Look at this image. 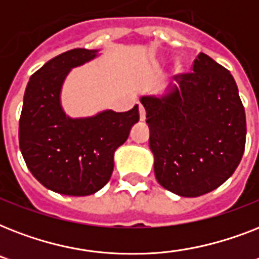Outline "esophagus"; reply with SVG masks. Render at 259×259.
<instances>
[{
  "label": "esophagus",
  "mask_w": 259,
  "mask_h": 259,
  "mask_svg": "<svg viewBox=\"0 0 259 259\" xmlns=\"http://www.w3.org/2000/svg\"><path fill=\"white\" fill-rule=\"evenodd\" d=\"M140 118H141V121L146 119V110L144 106H140Z\"/></svg>",
  "instance_id": "1"
}]
</instances>
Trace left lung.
Segmentation results:
<instances>
[{
	"instance_id": "1",
	"label": "left lung",
	"mask_w": 259,
	"mask_h": 259,
	"mask_svg": "<svg viewBox=\"0 0 259 259\" xmlns=\"http://www.w3.org/2000/svg\"><path fill=\"white\" fill-rule=\"evenodd\" d=\"M175 80L177 87L165 97L141 98L154 175L170 192L201 196L221 187L241 162L245 107L233 75L205 54Z\"/></svg>"
}]
</instances>
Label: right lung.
<instances>
[{
    "mask_svg": "<svg viewBox=\"0 0 259 259\" xmlns=\"http://www.w3.org/2000/svg\"><path fill=\"white\" fill-rule=\"evenodd\" d=\"M76 48L51 59L30 76L24 95L18 141L30 173L46 188L68 196H87L103 188L114 169V152L140 121L136 105L125 113L103 111L71 119L59 94L72 67L95 58Z\"/></svg>",
    "mask_w": 259,
    "mask_h": 259,
    "instance_id": "1",
    "label": "right lung"
}]
</instances>
